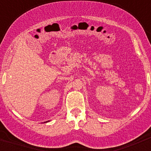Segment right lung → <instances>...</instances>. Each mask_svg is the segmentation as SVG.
Instances as JSON below:
<instances>
[{
    "instance_id": "obj_1",
    "label": "right lung",
    "mask_w": 151,
    "mask_h": 151,
    "mask_svg": "<svg viewBox=\"0 0 151 151\" xmlns=\"http://www.w3.org/2000/svg\"><path fill=\"white\" fill-rule=\"evenodd\" d=\"M47 121H46V122H45V123H47Z\"/></svg>"
}]
</instances>
